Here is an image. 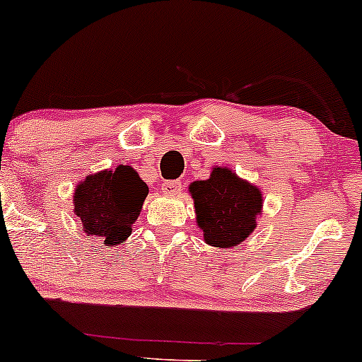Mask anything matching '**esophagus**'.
<instances>
[{
	"label": "esophagus",
	"instance_id": "obj_1",
	"mask_svg": "<svg viewBox=\"0 0 362 362\" xmlns=\"http://www.w3.org/2000/svg\"><path fill=\"white\" fill-rule=\"evenodd\" d=\"M182 190V182L178 180H166L165 184H163V192L168 194V196H175V194H178Z\"/></svg>",
	"mask_w": 362,
	"mask_h": 362
}]
</instances>
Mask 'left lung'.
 <instances>
[{
	"label": "left lung",
	"mask_w": 362,
	"mask_h": 362,
	"mask_svg": "<svg viewBox=\"0 0 362 362\" xmlns=\"http://www.w3.org/2000/svg\"><path fill=\"white\" fill-rule=\"evenodd\" d=\"M189 190L206 244L230 249L254 232L256 216L263 208V194L230 168L216 166L208 180L192 182Z\"/></svg>",
	"instance_id": "left-lung-1"
}]
</instances>
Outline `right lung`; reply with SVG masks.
<instances>
[{"mask_svg":"<svg viewBox=\"0 0 362 362\" xmlns=\"http://www.w3.org/2000/svg\"><path fill=\"white\" fill-rule=\"evenodd\" d=\"M149 189L132 166L120 165L86 177L74 194V213L87 235L101 239L108 247L120 245L132 233Z\"/></svg>","mask_w":362,"mask_h":362,"instance_id":"obj_1","label":"right lung"}]
</instances>
